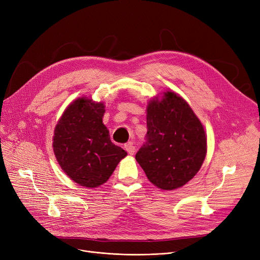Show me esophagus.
Returning <instances> with one entry per match:
<instances>
[{"label": "esophagus", "mask_w": 260, "mask_h": 260, "mask_svg": "<svg viewBox=\"0 0 260 260\" xmlns=\"http://www.w3.org/2000/svg\"><path fill=\"white\" fill-rule=\"evenodd\" d=\"M124 148H125V151H126L129 155H133V154L135 153V146L133 145L132 142L125 143V144H124Z\"/></svg>", "instance_id": "34e87169"}]
</instances>
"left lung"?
Listing matches in <instances>:
<instances>
[{"mask_svg":"<svg viewBox=\"0 0 260 260\" xmlns=\"http://www.w3.org/2000/svg\"><path fill=\"white\" fill-rule=\"evenodd\" d=\"M145 142L136 160L148 180L161 189L184 185L197 174L207 154L204 128L192 108L168 91L147 105Z\"/></svg>","mask_w":260,"mask_h":260,"instance_id":"8db88e82","label":"left lung"}]
</instances>
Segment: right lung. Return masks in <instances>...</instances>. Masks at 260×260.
Instances as JSON below:
<instances>
[{
  "label": "right lung",
  "mask_w": 260,
  "mask_h": 260,
  "mask_svg": "<svg viewBox=\"0 0 260 260\" xmlns=\"http://www.w3.org/2000/svg\"><path fill=\"white\" fill-rule=\"evenodd\" d=\"M103 103L80 98L64 112L54 128L53 152L71 179L86 187L107 181L127 153L115 145L103 124Z\"/></svg>",
  "instance_id": "obj_1"
}]
</instances>
